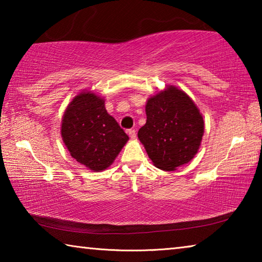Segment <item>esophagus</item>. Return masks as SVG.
Masks as SVG:
<instances>
[{
  "mask_svg": "<svg viewBox=\"0 0 262 262\" xmlns=\"http://www.w3.org/2000/svg\"><path fill=\"white\" fill-rule=\"evenodd\" d=\"M128 135H129L132 140H134L136 137V130L135 129H129V130H128Z\"/></svg>",
  "mask_w": 262,
  "mask_h": 262,
  "instance_id": "esophagus-1",
  "label": "esophagus"
}]
</instances>
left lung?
<instances>
[{"instance_id":"8db88e82","label":"left lung","mask_w":262,"mask_h":262,"mask_svg":"<svg viewBox=\"0 0 262 262\" xmlns=\"http://www.w3.org/2000/svg\"><path fill=\"white\" fill-rule=\"evenodd\" d=\"M147 122L137 136L154 165L164 171L192 161L200 148L205 122L194 101L183 90L168 85L150 97Z\"/></svg>"}]
</instances>
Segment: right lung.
<instances>
[{"instance_id": "1", "label": "right lung", "mask_w": 262, "mask_h": 262, "mask_svg": "<svg viewBox=\"0 0 262 262\" xmlns=\"http://www.w3.org/2000/svg\"><path fill=\"white\" fill-rule=\"evenodd\" d=\"M61 136L78 163L99 172L114 162L129 137L105 108V100L83 91L68 105L62 118Z\"/></svg>"}]
</instances>
